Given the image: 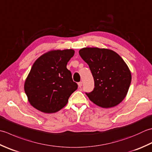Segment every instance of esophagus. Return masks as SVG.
<instances>
[{
	"instance_id": "esophagus-1",
	"label": "esophagus",
	"mask_w": 152,
	"mask_h": 152,
	"mask_svg": "<svg viewBox=\"0 0 152 152\" xmlns=\"http://www.w3.org/2000/svg\"><path fill=\"white\" fill-rule=\"evenodd\" d=\"M78 86H79L80 88H81L82 86V82H78Z\"/></svg>"
}]
</instances>
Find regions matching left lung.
Here are the masks:
<instances>
[{
    "label": "left lung",
    "mask_w": 152,
    "mask_h": 152,
    "mask_svg": "<svg viewBox=\"0 0 152 152\" xmlns=\"http://www.w3.org/2000/svg\"><path fill=\"white\" fill-rule=\"evenodd\" d=\"M79 54L88 64L94 79V90L86 93L89 99L103 108L118 105L125 98L132 79L126 62L107 49L86 47L79 50Z\"/></svg>",
    "instance_id": "left-lung-1"
}]
</instances>
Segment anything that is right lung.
Masks as SVG:
<instances>
[{
    "label": "right lung",
    "mask_w": 152,
    "mask_h": 152,
    "mask_svg": "<svg viewBox=\"0 0 152 152\" xmlns=\"http://www.w3.org/2000/svg\"><path fill=\"white\" fill-rule=\"evenodd\" d=\"M74 55L73 49L53 50L35 61L24 84L25 93L34 108L53 113L66 105L78 88L66 68Z\"/></svg>",
    "instance_id": "right-lung-1"
}]
</instances>
